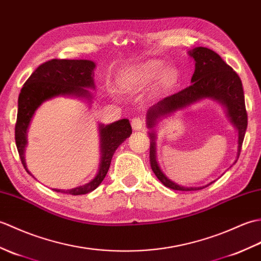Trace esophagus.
Masks as SVG:
<instances>
[{
	"mask_svg": "<svg viewBox=\"0 0 261 261\" xmlns=\"http://www.w3.org/2000/svg\"><path fill=\"white\" fill-rule=\"evenodd\" d=\"M130 124L134 130H141L144 128V125H145V123H144V120L141 117H134L132 119Z\"/></svg>",
	"mask_w": 261,
	"mask_h": 261,
	"instance_id": "34e87169",
	"label": "esophagus"
}]
</instances>
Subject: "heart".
Masks as SVG:
<instances>
[{
    "label": "heart",
    "mask_w": 261,
    "mask_h": 261,
    "mask_svg": "<svg viewBox=\"0 0 261 261\" xmlns=\"http://www.w3.org/2000/svg\"><path fill=\"white\" fill-rule=\"evenodd\" d=\"M156 82V90L167 92L175 87L177 72L173 68H165L160 60H147L130 66L125 71L124 85L133 90H142Z\"/></svg>",
    "instance_id": "obj_1"
}]
</instances>
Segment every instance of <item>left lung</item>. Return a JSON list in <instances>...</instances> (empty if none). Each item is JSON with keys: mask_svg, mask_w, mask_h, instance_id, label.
<instances>
[{"mask_svg": "<svg viewBox=\"0 0 261 261\" xmlns=\"http://www.w3.org/2000/svg\"><path fill=\"white\" fill-rule=\"evenodd\" d=\"M195 61V70L191 79L192 85L187 88L169 96L150 107L146 114V126L150 129L149 162L150 167L160 181L166 188L176 191H196L209 187L214 181L202 187H183L167 177L160 169L156 161V133L154 127L163 118L170 117L177 111L192 106L193 103L203 99L217 101L224 107L231 124L238 132V152L233 164L239 159L244 142L248 117L245 105V95L242 83L232 68L225 63L217 52L204 47H198L189 51Z\"/></svg>", "mask_w": 261, "mask_h": 261, "instance_id": "left-lung-1", "label": "left lung"}]
</instances>
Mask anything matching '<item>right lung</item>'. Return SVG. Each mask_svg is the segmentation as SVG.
Here are the masks:
<instances>
[{
  "instance_id": "right-lung-1",
  "label": "right lung",
  "mask_w": 261,
  "mask_h": 261,
  "mask_svg": "<svg viewBox=\"0 0 261 261\" xmlns=\"http://www.w3.org/2000/svg\"><path fill=\"white\" fill-rule=\"evenodd\" d=\"M95 68L96 63L91 60L54 59L39 66L23 85L17 100L15 144L22 164L30 175L32 174L27 167L24 152L28 144L27 133L34 113L44 101L58 96L76 97L90 102L92 95L87 88H96ZM98 128L100 140V163L97 174L91 181L77 188L70 190L52 189L56 192L82 195L97 189L107 174L115 150L132 134V126L129 120L126 118L108 125L99 124Z\"/></svg>"
}]
</instances>
